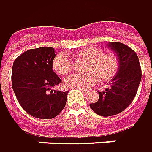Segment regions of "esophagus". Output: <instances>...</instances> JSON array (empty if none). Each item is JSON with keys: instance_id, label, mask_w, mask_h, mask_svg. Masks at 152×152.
<instances>
[{"instance_id": "34e87169", "label": "esophagus", "mask_w": 152, "mask_h": 152, "mask_svg": "<svg viewBox=\"0 0 152 152\" xmlns=\"http://www.w3.org/2000/svg\"><path fill=\"white\" fill-rule=\"evenodd\" d=\"M81 91L83 92V94H88V90H86V89H83V88H81Z\"/></svg>"}]
</instances>
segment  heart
<instances>
[{
	"label": "heart",
	"instance_id": "1",
	"mask_svg": "<svg viewBox=\"0 0 152 152\" xmlns=\"http://www.w3.org/2000/svg\"><path fill=\"white\" fill-rule=\"evenodd\" d=\"M75 61H84L83 72L80 75H72L64 80L67 88L86 89L99 80L101 83L110 81L119 70V59L114 52H104L102 48L88 46L78 50L73 56ZM53 69L59 75H67L73 69V64L64 53H58L53 60Z\"/></svg>",
	"mask_w": 152,
	"mask_h": 152
}]
</instances>
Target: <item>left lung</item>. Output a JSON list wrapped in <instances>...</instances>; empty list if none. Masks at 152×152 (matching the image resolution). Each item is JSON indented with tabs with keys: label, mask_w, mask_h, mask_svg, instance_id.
I'll list each match as a JSON object with an SVG mask.
<instances>
[{
	"label": "left lung",
	"mask_w": 152,
	"mask_h": 152,
	"mask_svg": "<svg viewBox=\"0 0 152 152\" xmlns=\"http://www.w3.org/2000/svg\"><path fill=\"white\" fill-rule=\"evenodd\" d=\"M107 46L116 53L119 70L110 87L99 92L97 102L89 104L93 111L104 117L117 115L131 104L141 79L139 58L130 47L117 42H109Z\"/></svg>",
	"instance_id": "1"
}]
</instances>
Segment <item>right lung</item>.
Returning <instances> with one entry per match:
<instances>
[{"label":"right lung","mask_w":152,"mask_h":152,"mask_svg":"<svg viewBox=\"0 0 152 152\" xmlns=\"http://www.w3.org/2000/svg\"><path fill=\"white\" fill-rule=\"evenodd\" d=\"M53 48L41 47L23 53L13 63L12 85L17 100L31 116L49 120L65 107L69 92L53 90L61 82L53 70Z\"/></svg>","instance_id":"right-lung-1"}]
</instances>
